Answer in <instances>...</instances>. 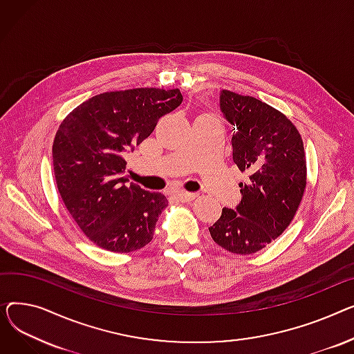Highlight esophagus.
<instances>
[{
	"instance_id": "obj_1",
	"label": "esophagus",
	"mask_w": 354,
	"mask_h": 354,
	"mask_svg": "<svg viewBox=\"0 0 354 354\" xmlns=\"http://www.w3.org/2000/svg\"><path fill=\"white\" fill-rule=\"evenodd\" d=\"M177 198L181 201V203H190L196 198V193H189V192H180L177 193Z\"/></svg>"
}]
</instances>
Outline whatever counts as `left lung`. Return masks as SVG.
Returning <instances> with one entry per match:
<instances>
[{"label":"left lung","mask_w":354,"mask_h":354,"mask_svg":"<svg viewBox=\"0 0 354 354\" xmlns=\"http://www.w3.org/2000/svg\"><path fill=\"white\" fill-rule=\"evenodd\" d=\"M220 110L232 124L233 161L245 183L236 209L224 207L209 227L213 240L234 254H253L276 240L293 220L306 189L303 140L284 114L268 104L228 90Z\"/></svg>","instance_id":"8db88e82"}]
</instances>
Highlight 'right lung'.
Instances as JSON below:
<instances>
[{"mask_svg": "<svg viewBox=\"0 0 354 354\" xmlns=\"http://www.w3.org/2000/svg\"><path fill=\"white\" fill-rule=\"evenodd\" d=\"M181 101L177 88L102 93L61 122L53 144L59 196L82 233L104 250L130 253L153 240L169 201L129 183L126 156Z\"/></svg>", "mask_w": 354, "mask_h": 354, "instance_id": "obj_1", "label": "right lung"}]
</instances>
